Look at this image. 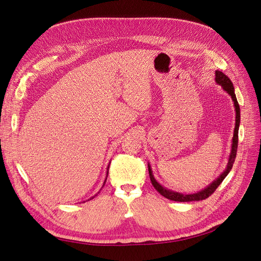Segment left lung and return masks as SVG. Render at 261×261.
I'll list each match as a JSON object with an SVG mask.
<instances>
[{
    "mask_svg": "<svg viewBox=\"0 0 261 261\" xmlns=\"http://www.w3.org/2000/svg\"><path fill=\"white\" fill-rule=\"evenodd\" d=\"M215 81L217 85H220L223 87V89L228 93L229 95L231 96L233 105H234V109H236V126H234V130H233V137H232V144H231V152L230 155H229V160H228V164L226 169L224 170V172H222L218 176L217 179H215L211 184H209V186H206L204 190L195 193V194H189L185 195L182 193H176L170 190L165 189L164 186H162L158 181L155 180L154 175L152 173V169L151 166L148 164V168H149V174H150V179L152 182V185L154 186V189L158 191L162 196H164L165 198L169 200H173V201H179V202H187V201H199V200H203L205 198H207L209 196H211L215 190L218 187L223 180L226 178L227 174L230 172L234 160H236V155H237V150H238V133H239V125H240V106L238 103L236 94H234V88L231 80L229 79L224 72L216 70L215 71Z\"/></svg>",
    "mask_w": 261,
    "mask_h": 261,
    "instance_id": "8db88e82",
    "label": "left lung"
}]
</instances>
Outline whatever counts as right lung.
Listing matches in <instances>:
<instances>
[{
    "instance_id": "add662e5",
    "label": "right lung",
    "mask_w": 261,
    "mask_h": 261,
    "mask_svg": "<svg viewBox=\"0 0 261 261\" xmlns=\"http://www.w3.org/2000/svg\"><path fill=\"white\" fill-rule=\"evenodd\" d=\"M108 168H109V166H108ZM107 175H108V171H107ZM106 180H107V178H106ZM106 180H105V182H103V185H105V183H106ZM103 185H102V187H103ZM92 198H94V197H92ZM92 198H90V199H92Z\"/></svg>"
}]
</instances>
